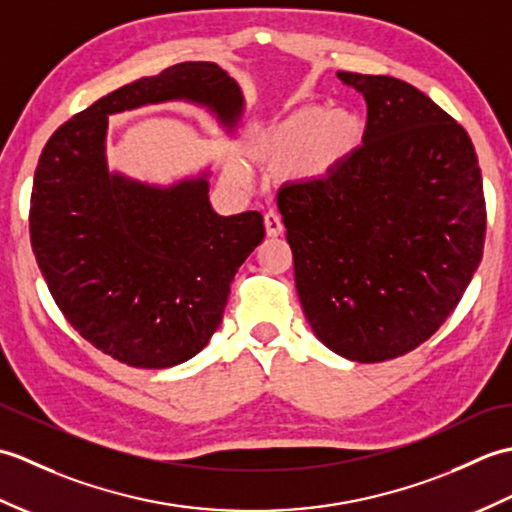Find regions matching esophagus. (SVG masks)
<instances>
[{"instance_id":"1","label":"esophagus","mask_w":512,"mask_h":512,"mask_svg":"<svg viewBox=\"0 0 512 512\" xmlns=\"http://www.w3.org/2000/svg\"><path fill=\"white\" fill-rule=\"evenodd\" d=\"M264 226H266V235L268 237H279L281 233H284V224H281V217L273 211H268L264 215Z\"/></svg>"}]
</instances>
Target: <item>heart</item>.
I'll return each mask as SVG.
<instances>
[{
    "label": "heart",
    "instance_id": "obj_1",
    "mask_svg": "<svg viewBox=\"0 0 512 512\" xmlns=\"http://www.w3.org/2000/svg\"><path fill=\"white\" fill-rule=\"evenodd\" d=\"M367 138L365 116L352 107L308 103L266 127L257 156L270 167L290 169L303 182H321L341 171ZM237 180H244L235 171Z\"/></svg>",
    "mask_w": 512,
    "mask_h": 512
}]
</instances>
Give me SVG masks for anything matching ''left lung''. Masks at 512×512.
Returning a JSON list of instances; mask_svg holds the SVG:
<instances>
[{
	"label": "left lung",
	"instance_id": "left-lung-1",
	"mask_svg": "<svg viewBox=\"0 0 512 512\" xmlns=\"http://www.w3.org/2000/svg\"><path fill=\"white\" fill-rule=\"evenodd\" d=\"M367 101L361 151L321 182L279 189L314 336L347 361L416 350L482 262L486 204L469 134L394 76L339 72Z\"/></svg>",
	"mask_w": 512,
	"mask_h": 512
}]
</instances>
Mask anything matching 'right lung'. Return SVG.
Here are the masks:
<instances>
[{
  "label": "right lung",
  "instance_id": "obj_1",
  "mask_svg": "<svg viewBox=\"0 0 512 512\" xmlns=\"http://www.w3.org/2000/svg\"><path fill=\"white\" fill-rule=\"evenodd\" d=\"M169 101L204 107L226 136L246 107L209 61L123 85L50 136L30 198L32 250L63 317L96 350L143 369L180 365L211 341L228 286L266 233L257 211H213L211 165L171 184L107 167L110 116Z\"/></svg>",
  "mask_w": 512,
  "mask_h": 512
}]
</instances>
